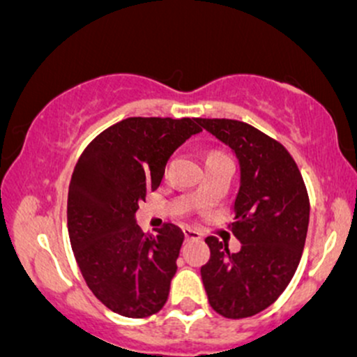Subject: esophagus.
Returning a JSON list of instances; mask_svg holds the SVG:
<instances>
[{
    "mask_svg": "<svg viewBox=\"0 0 357 357\" xmlns=\"http://www.w3.org/2000/svg\"><path fill=\"white\" fill-rule=\"evenodd\" d=\"M183 231H184V236H186L188 240H198V238H202V233H199L198 230H195V228L186 227Z\"/></svg>",
    "mask_w": 357,
    "mask_h": 357,
    "instance_id": "esophagus-1",
    "label": "esophagus"
}]
</instances>
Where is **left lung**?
Returning <instances> with one entry per match:
<instances>
[{
  "label": "left lung",
  "mask_w": 357,
  "mask_h": 357,
  "mask_svg": "<svg viewBox=\"0 0 357 357\" xmlns=\"http://www.w3.org/2000/svg\"><path fill=\"white\" fill-rule=\"evenodd\" d=\"M238 158L240 190L231 231L240 252L208 236L211 257L202 267L210 305L228 319L252 317L280 297L304 252L309 195L301 171L280 142L247 122L198 119Z\"/></svg>",
  "instance_id": "8db88e82"
}]
</instances>
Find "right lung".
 I'll return each mask as SVG.
<instances>
[{"label":"right lung","mask_w":357,"mask_h":357,"mask_svg":"<svg viewBox=\"0 0 357 357\" xmlns=\"http://www.w3.org/2000/svg\"><path fill=\"white\" fill-rule=\"evenodd\" d=\"M198 132V119H124L93 139L73 169L67 204L73 255L93 296L124 317H149L169 296L184 233L166 223L146 235L136 211L161 184L171 154Z\"/></svg>","instance_id":"1"}]
</instances>
